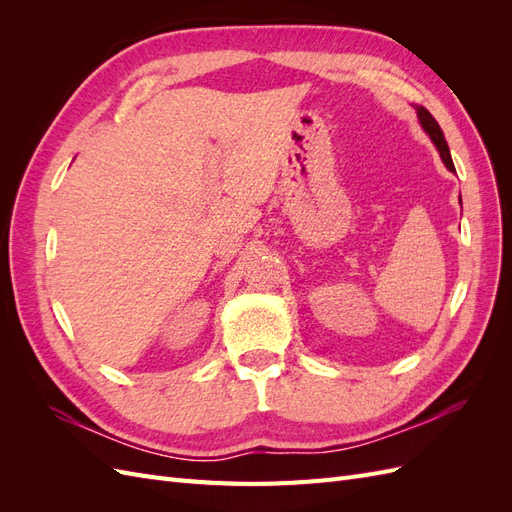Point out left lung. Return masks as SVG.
I'll list each match as a JSON object with an SVG mask.
<instances>
[{
    "label": "left lung",
    "instance_id": "1",
    "mask_svg": "<svg viewBox=\"0 0 512 512\" xmlns=\"http://www.w3.org/2000/svg\"><path fill=\"white\" fill-rule=\"evenodd\" d=\"M416 115H418V121H421V128L429 134L431 143L436 145V149H438V153H440V158H442L444 166H446L448 170H451V173H455V164H453V158H451V151H448L446 138H444V134H442V130H440V126H438V121L431 117V113L427 111L425 106H418V104H416ZM459 200H461V198H459Z\"/></svg>",
    "mask_w": 512,
    "mask_h": 512
}]
</instances>
